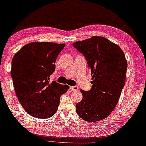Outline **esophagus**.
I'll use <instances>...</instances> for the list:
<instances>
[{
  "label": "esophagus",
  "mask_w": 146,
  "mask_h": 146,
  "mask_svg": "<svg viewBox=\"0 0 146 146\" xmlns=\"http://www.w3.org/2000/svg\"><path fill=\"white\" fill-rule=\"evenodd\" d=\"M71 89L74 91H77L79 90V88H78V86H71Z\"/></svg>",
  "instance_id": "1"
}]
</instances>
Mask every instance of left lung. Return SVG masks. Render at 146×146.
<instances>
[{
  "mask_svg": "<svg viewBox=\"0 0 146 146\" xmlns=\"http://www.w3.org/2000/svg\"><path fill=\"white\" fill-rule=\"evenodd\" d=\"M73 46L83 54L92 76L90 90H80L83 97L76 104L77 113L88 122L106 119L117 106L125 86V54L118 45L102 36L77 41Z\"/></svg>",
  "mask_w": 146,
  "mask_h": 146,
  "instance_id": "8db88e82",
  "label": "left lung"
}]
</instances>
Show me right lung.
<instances>
[{
	"label": "right lung",
	"instance_id": "obj_1",
	"mask_svg": "<svg viewBox=\"0 0 146 146\" xmlns=\"http://www.w3.org/2000/svg\"><path fill=\"white\" fill-rule=\"evenodd\" d=\"M66 44L35 42L25 44L12 59L11 76L21 105L30 115L47 119L56 113L69 86L49 81L56 58Z\"/></svg>",
	"mask_w": 146,
	"mask_h": 146
}]
</instances>
